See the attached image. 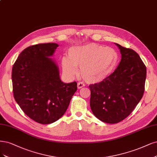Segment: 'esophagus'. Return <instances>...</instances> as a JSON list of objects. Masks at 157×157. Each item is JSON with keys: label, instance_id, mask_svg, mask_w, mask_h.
Instances as JSON below:
<instances>
[{"label": "esophagus", "instance_id": "obj_1", "mask_svg": "<svg viewBox=\"0 0 157 157\" xmlns=\"http://www.w3.org/2000/svg\"><path fill=\"white\" fill-rule=\"evenodd\" d=\"M84 86H85V84H84V83H82V82H78V84H77V88H78V89L82 88L84 87Z\"/></svg>", "mask_w": 157, "mask_h": 157}]
</instances>
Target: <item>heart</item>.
<instances>
[{
  "mask_svg": "<svg viewBox=\"0 0 157 157\" xmlns=\"http://www.w3.org/2000/svg\"><path fill=\"white\" fill-rule=\"evenodd\" d=\"M118 60V54L113 48L90 44L70 48L68 57L62 59V67L63 73L70 77L75 76L77 67H80L81 77L88 83L95 84L109 77Z\"/></svg>",
  "mask_w": 157,
  "mask_h": 157,
  "instance_id": "b5f03b06",
  "label": "heart"
}]
</instances>
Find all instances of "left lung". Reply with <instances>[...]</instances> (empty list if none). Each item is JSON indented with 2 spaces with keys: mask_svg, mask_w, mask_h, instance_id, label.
<instances>
[{
  "mask_svg": "<svg viewBox=\"0 0 157 157\" xmlns=\"http://www.w3.org/2000/svg\"><path fill=\"white\" fill-rule=\"evenodd\" d=\"M115 44L121 55L117 67L105 80L89 86L91 111L99 120L111 124L131 114L142 98L146 78V67L138 53Z\"/></svg>",
  "mask_w": 157,
  "mask_h": 157,
  "instance_id": "obj_1",
  "label": "left lung"
}]
</instances>
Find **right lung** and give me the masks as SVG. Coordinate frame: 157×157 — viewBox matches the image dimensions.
<instances>
[{"mask_svg":"<svg viewBox=\"0 0 157 157\" xmlns=\"http://www.w3.org/2000/svg\"><path fill=\"white\" fill-rule=\"evenodd\" d=\"M58 47L48 43L27 47L12 68L15 101L26 115L41 124L59 120L77 90L76 82H62L57 64L50 58Z\"/></svg>","mask_w":157,"mask_h":157,"instance_id":"right-lung-1","label":"right lung"}]
</instances>
